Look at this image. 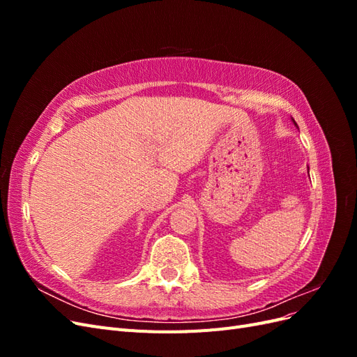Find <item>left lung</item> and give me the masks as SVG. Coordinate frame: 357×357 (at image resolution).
<instances>
[{
  "mask_svg": "<svg viewBox=\"0 0 357 357\" xmlns=\"http://www.w3.org/2000/svg\"><path fill=\"white\" fill-rule=\"evenodd\" d=\"M291 122H294V123H295V126H296V128H298V125H296V122H295V121H294V119H291Z\"/></svg>",
  "mask_w": 357,
  "mask_h": 357,
  "instance_id": "left-lung-1",
  "label": "left lung"
}]
</instances>
